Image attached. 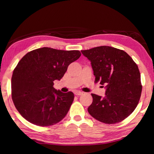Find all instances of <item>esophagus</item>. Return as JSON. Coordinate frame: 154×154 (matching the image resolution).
<instances>
[{
	"label": "esophagus",
	"instance_id": "34e87169",
	"mask_svg": "<svg viewBox=\"0 0 154 154\" xmlns=\"http://www.w3.org/2000/svg\"><path fill=\"white\" fill-rule=\"evenodd\" d=\"M83 94V93L81 92V91H76V92H75V95H77V96H80Z\"/></svg>",
	"mask_w": 154,
	"mask_h": 154
}]
</instances>
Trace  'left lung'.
Returning <instances> with one entry per match:
<instances>
[{"instance_id":"left-lung-1","label":"left lung","mask_w":154,"mask_h":154,"mask_svg":"<svg viewBox=\"0 0 154 154\" xmlns=\"http://www.w3.org/2000/svg\"><path fill=\"white\" fill-rule=\"evenodd\" d=\"M91 62L95 81L105 85V97L91 94L93 103L88 112L101 122H120L135 110L142 86L138 65L123 50L99 46L81 50Z\"/></svg>"}]
</instances>
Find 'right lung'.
I'll use <instances>...</instances> for the list:
<instances>
[{
    "label": "right lung",
    "mask_w": 154,
    "mask_h": 154,
    "mask_svg": "<svg viewBox=\"0 0 154 154\" xmlns=\"http://www.w3.org/2000/svg\"><path fill=\"white\" fill-rule=\"evenodd\" d=\"M81 55L78 50L44 47L21 59L13 71L11 89L13 103L22 117L35 125L49 126L66 116L74 94L57 91L54 81H60L69 65Z\"/></svg>",
    "instance_id": "add662e5"
}]
</instances>
